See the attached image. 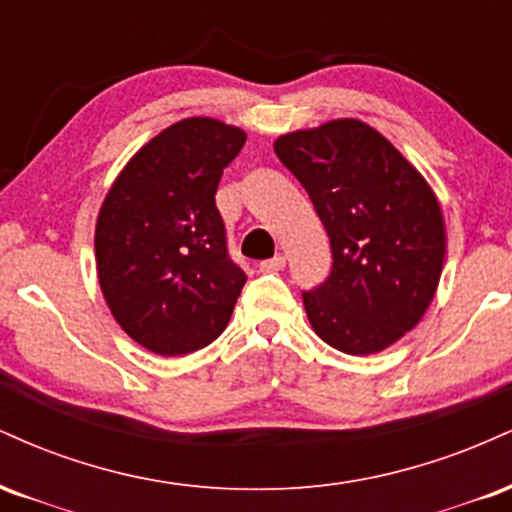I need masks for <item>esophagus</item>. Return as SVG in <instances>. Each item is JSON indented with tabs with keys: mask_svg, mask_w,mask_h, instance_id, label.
Here are the masks:
<instances>
[{
	"mask_svg": "<svg viewBox=\"0 0 512 512\" xmlns=\"http://www.w3.org/2000/svg\"><path fill=\"white\" fill-rule=\"evenodd\" d=\"M282 268H285V256H273L268 258V261L258 263V270H261V273H278Z\"/></svg>",
	"mask_w": 512,
	"mask_h": 512,
	"instance_id": "esophagus-1",
	"label": "esophagus"
}]
</instances>
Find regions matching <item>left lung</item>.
I'll return each mask as SVG.
<instances>
[{
  "instance_id": "8db88e82",
  "label": "left lung",
  "mask_w": 512,
  "mask_h": 512,
  "mask_svg": "<svg viewBox=\"0 0 512 512\" xmlns=\"http://www.w3.org/2000/svg\"><path fill=\"white\" fill-rule=\"evenodd\" d=\"M304 186L333 249V268L302 292L311 326L345 354H376L422 321L446 256L431 186L386 136L359 119H333L275 141Z\"/></svg>"
}]
</instances>
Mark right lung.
<instances>
[{
	"label": "right lung",
	"mask_w": 512,
	"mask_h": 512,
	"mask_svg": "<svg viewBox=\"0 0 512 512\" xmlns=\"http://www.w3.org/2000/svg\"><path fill=\"white\" fill-rule=\"evenodd\" d=\"M246 134L189 117L150 138L114 179L95 225V266L114 321L146 350L179 357L230 323L246 275L227 254L222 170Z\"/></svg>",
	"instance_id": "right-lung-1"
}]
</instances>
